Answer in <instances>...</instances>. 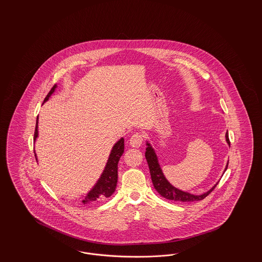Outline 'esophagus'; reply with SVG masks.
Listing matches in <instances>:
<instances>
[{
  "mask_svg": "<svg viewBox=\"0 0 262 262\" xmlns=\"http://www.w3.org/2000/svg\"><path fill=\"white\" fill-rule=\"evenodd\" d=\"M143 137L140 134H135L129 139V144L132 147H139L142 144Z\"/></svg>",
  "mask_w": 262,
  "mask_h": 262,
  "instance_id": "esophagus-1",
  "label": "esophagus"
}]
</instances>
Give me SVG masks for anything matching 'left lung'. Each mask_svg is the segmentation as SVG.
I'll use <instances>...</instances> for the list:
<instances>
[{"label": "left lung", "mask_w": 262, "mask_h": 262, "mask_svg": "<svg viewBox=\"0 0 262 262\" xmlns=\"http://www.w3.org/2000/svg\"><path fill=\"white\" fill-rule=\"evenodd\" d=\"M226 141L230 145V139H229L228 132L226 133ZM146 145H147V147H146V151H145V158H146V161L148 163L151 180H152V183H153V186L155 187V189L159 192L160 195H162L163 198H165L167 200L182 201V202L202 200L203 199H205L218 185V183H217L208 191H206L205 193L200 194V195H194V194H191V193L187 192V191H183L181 189L176 188L167 181V179L165 178V176L163 174L160 165L158 163V158L156 156V153H155L154 149L152 148V146L150 145L149 142H147ZM227 168H228V164L226 166L225 171L227 170Z\"/></svg>", "instance_id": "8db88e82"}]
</instances>
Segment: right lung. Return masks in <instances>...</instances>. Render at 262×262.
I'll return each mask as SVG.
<instances>
[{"mask_svg":"<svg viewBox=\"0 0 262 262\" xmlns=\"http://www.w3.org/2000/svg\"><path fill=\"white\" fill-rule=\"evenodd\" d=\"M56 88H57V85H54L52 88L48 95L44 99V102H46L47 100L49 99V97L54 93ZM37 137L38 117L37 120H36L35 132H34V141L36 140ZM124 148H125V143H124V138L122 137L113 146L112 151L110 153V156L108 158V161H107L103 173L101 174L99 180L97 181L96 185L88 192L86 196H84V199L82 200L83 204L97 203L99 201L110 198L114 193L116 187H117V182H118V163H119L121 156L124 153ZM35 158L37 160L36 153H35Z\"/></svg>","mask_w":262,"mask_h":262,"instance_id":"add662e5","label":"right lung"}]
</instances>
